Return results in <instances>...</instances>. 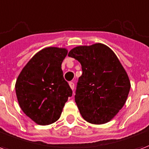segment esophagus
<instances>
[{
  "instance_id": "obj_1",
  "label": "esophagus",
  "mask_w": 149,
  "mask_h": 149,
  "mask_svg": "<svg viewBox=\"0 0 149 149\" xmlns=\"http://www.w3.org/2000/svg\"><path fill=\"white\" fill-rule=\"evenodd\" d=\"M69 86H70V88H71L73 90V89H74V86H75L74 82H72V81H70V82H69Z\"/></svg>"
}]
</instances>
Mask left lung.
<instances>
[{
  "mask_svg": "<svg viewBox=\"0 0 149 149\" xmlns=\"http://www.w3.org/2000/svg\"><path fill=\"white\" fill-rule=\"evenodd\" d=\"M68 56L81 63L83 72L75 95L82 117L94 125L110 121L124 106L131 87L117 56L100 43L77 46Z\"/></svg>",
  "mask_w": 149,
  "mask_h": 149,
  "instance_id": "8db88e82",
  "label": "left lung"
}]
</instances>
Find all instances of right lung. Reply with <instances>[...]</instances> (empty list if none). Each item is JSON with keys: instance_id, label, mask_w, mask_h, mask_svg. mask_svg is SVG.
<instances>
[{"instance_id": "right-lung-1", "label": "right lung", "mask_w": 149, "mask_h": 149, "mask_svg": "<svg viewBox=\"0 0 149 149\" xmlns=\"http://www.w3.org/2000/svg\"><path fill=\"white\" fill-rule=\"evenodd\" d=\"M68 50L49 47L32 57L19 74L15 88L24 114L40 125L56 122L72 91L63 77Z\"/></svg>"}]
</instances>
